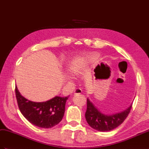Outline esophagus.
Wrapping results in <instances>:
<instances>
[{
  "label": "esophagus",
  "instance_id": "1",
  "mask_svg": "<svg viewBox=\"0 0 149 149\" xmlns=\"http://www.w3.org/2000/svg\"><path fill=\"white\" fill-rule=\"evenodd\" d=\"M81 92H82L81 89H80V88H77V89L75 91H74V93H81Z\"/></svg>",
  "mask_w": 149,
  "mask_h": 149
}]
</instances>
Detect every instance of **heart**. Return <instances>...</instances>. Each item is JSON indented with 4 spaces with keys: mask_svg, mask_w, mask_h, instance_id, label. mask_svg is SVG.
Segmentation results:
<instances>
[{
    "mask_svg": "<svg viewBox=\"0 0 149 149\" xmlns=\"http://www.w3.org/2000/svg\"><path fill=\"white\" fill-rule=\"evenodd\" d=\"M86 63V61L83 59V60H81L80 61H79V62L77 65L72 66L71 68V70H70L71 74L73 76H77L79 74L80 68L83 66H84Z\"/></svg>",
    "mask_w": 149,
    "mask_h": 149,
    "instance_id": "obj_1",
    "label": "heart"
}]
</instances>
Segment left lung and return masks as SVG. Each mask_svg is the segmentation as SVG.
I'll return each mask as SVG.
<instances>
[{
    "mask_svg": "<svg viewBox=\"0 0 149 149\" xmlns=\"http://www.w3.org/2000/svg\"><path fill=\"white\" fill-rule=\"evenodd\" d=\"M132 107V104L126 109L115 114H104L87 99L85 118L90 127L99 132H109L117 128L125 120Z\"/></svg>",
    "mask_w": 149,
    "mask_h": 149,
    "instance_id": "obj_1",
    "label": "left lung"
}]
</instances>
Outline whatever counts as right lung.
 Wrapping results in <instances>:
<instances>
[{"mask_svg":"<svg viewBox=\"0 0 149 149\" xmlns=\"http://www.w3.org/2000/svg\"><path fill=\"white\" fill-rule=\"evenodd\" d=\"M15 92L21 114L32 125L39 128H50L62 120L68 97L56 96L45 102H37L21 95L16 86Z\"/></svg>","mask_w":149,"mask_h":149,"instance_id":"obj_1","label":"right lung"}]
</instances>
